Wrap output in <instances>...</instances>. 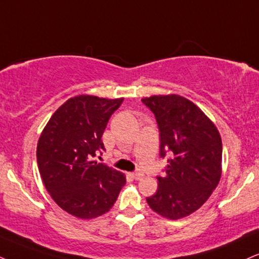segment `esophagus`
<instances>
[{
  "mask_svg": "<svg viewBox=\"0 0 259 259\" xmlns=\"http://www.w3.org/2000/svg\"><path fill=\"white\" fill-rule=\"evenodd\" d=\"M131 177H132L133 179H136V180H139V179H142L143 177H144V174L140 173V171H135V173L131 174Z\"/></svg>",
  "mask_w": 259,
  "mask_h": 259,
  "instance_id": "1",
  "label": "esophagus"
}]
</instances>
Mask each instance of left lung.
Returning a JSON list of instances; mask_svg holds the SVG:
<instances>
[{
	"mask_svg": "<svg viewBox=\"0 0 259 259\" xmlns=\"http://www.w3.org/2000/svg\"><path fill=\"white\" fill-rule=\"evenodd\" d=\"M143 103L159 130V156L168 157L149 206L169 220L186 218L211 196L222 174V140L213 122L196 104L179 95L151 96Z\"/></svg>",
	"mask_w": 259,
	"mask_h": 259,
	"instance_id": "8db88e82",
	"label": "left lung"
}]
</instances>
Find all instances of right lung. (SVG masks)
<instances>
[{"label":"right lung","instance_id":"right-lung-1","mask_svg":"<svg viewBox=\"0 0 259 259\" xmlns=\"http://www.w3.org/2000/svg\"><path fill=\"white\" fill-rule=\"evenodd\" d=\"M123 98L80 95L57 109L37 144V163L55 203L75 218L90 220L108 212L126 177L92 157L104 151L102 136Z\"/></svg>","mask_w":259,"mask_h":259}]
</instances>
